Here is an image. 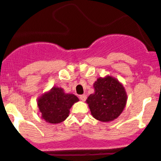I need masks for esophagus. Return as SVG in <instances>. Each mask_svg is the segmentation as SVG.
I'll list each match as a JSON object with an SVG mask.
<instances>
[{
	"instance_id": "obj_1",
	"label": "esophagus",
	"mask_w": 161,
	"mask_h": 161,
	"mask_svg": "<svg viewBox=\"0 0 161 161\" xmlns=\"http://www.w3.org/2000/svg\"><path fill=\"white\" fill-rule=\"evenodd\" d=\"M79 98H80L81 101H86V94L80 95V96H79Z\"/></svg>"
}]
</instances>
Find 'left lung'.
<instances>
[{
  "label": "left lung",
  "instance_id": "1",
  "mask_svg": "<svg viewBox=\"0 0 161 161\" xmlns=\"http://www.w3.org/2000/svg\"><path fill=\"white\" fill-rule=\"evenodd\" d=\"M94 93L86 102L91 115L101 122H111L119 116L125 108L127 94L125 87L111 75L100 77L93 83Z\"/></svg>",
  "mask_w": 161,
  "mask_h": 161
}]
</instances>
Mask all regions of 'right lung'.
<instances>
[{
  "label": "right lung",
  "mask_w": 161,
  "mask_h": 161,
  "mask_svg": "<svg viewBox=\"0 0 161 161\" xmlns=\"http://www.w3.org/2000/svg\"><path fill=\"white\" fill-rule=\"evenodd\" d=\"M79 101L72 93H66L61 87L53 86L37 98L42 118L49 124H60L68 117L70 109Z\"/></svg>",
  "instance_id": "right-lung-1"
}]
</instances>
